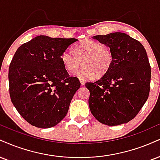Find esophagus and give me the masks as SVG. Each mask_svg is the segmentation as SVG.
<instances>
[{
  "mask_svg": "<svg viewBox=\"0 0 160 160\" xmlns=\"http://www.w3.org/2000/svg\"><path fill=\"white\" fill-rule=\"evenodd\" d=\"M80 84H81V86H83L84 84H85V80H84L83 79H80Z\"/></svg>",
  "mask_w": 160,
  "mask_h": 160,
  "instance_id": "34e87169",
  "label": "esophagus"
}]
</instances>
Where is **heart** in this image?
Wrapping results in <instances>:
<instances>
[{
  "mask_svg": "<svg viewBox=\"0 0 160 160\" xmlns=\"http://www.w3.org/2000/svg\"><path fill=\"white\" fill-rule=\"evenodd\" d=\"M61 61L65 68L74 72L80 64L82 66L74 73L80 79H88L103 76L111 68L114 61L112 51L101 42L85 39L73 47V53L65 51L61 54Z\"/></svg>",
  "mask_w": 160,
  "mask_h": 160,
  "instance_id": "1",
  "label": "heart"
}]
</instances>
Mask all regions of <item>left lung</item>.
<instances>
[{"label":"left lung","mask_w":160,"mask_h":160,"mask_svg":"<svg viewBox=\"0 0 160 160\" xmlns=\"http://www.w3.org/2000/svg\"><path fill=\"white\" fill-rule=\"evenodd\" d=\"M112 51L114 61L106 74L94 82H86L88 106L102 124L117 126L136 117L148 100L151 65L144 46L124 32L92 37Z\"/></svg>","instance_id":"8db88e82"}]
</instances>
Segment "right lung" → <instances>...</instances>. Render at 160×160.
Returning <instances> with one entry per match:
<instances>
[{"instance_id": "right-lung-1", "label": "right lung", "mask_w": 160, "mask_h": 160, "mask_svg": "<svg viewBox=\"0 0 160 160\" xmlns=\"http://www.w3.org/2000/svg\"><path fill=\"white\" fill-rule=\"evenodd\" d=\"M76 42L38 36L15 53L9 68V95L19 114L32 126L54 127L68 112L80 82L69 77L61 54Z\"/></svg>"}]
</instances>
